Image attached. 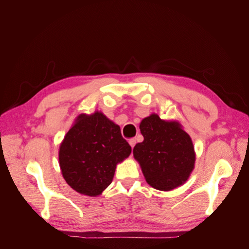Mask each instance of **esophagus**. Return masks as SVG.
I'll return each instance as SVG.
<instances>
[{
  "label": "esophagus",
  "mask_w": 249,
  "mask_h": 249,
  "mask_svg": "<svg viewBox=\"0 0 249 249\" xmlns=\"http://www.w3.org/2000/svg\"><path fill=\"white\" fill-rule=\"evenodd\" d=\"M129 143H130V145L132 146V148L135 146V144H136V139H130V141H129Z\"/></svg>",
  "instance_id": "esophagus-1"
}]
</instances>
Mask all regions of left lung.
Segmentation results:
<instances>
[{
    "label": "left lung",
    "instance_id": "obj_1",
    "mask_svg": "<svg viewBox=\"0 0 249 249\" xmlns=\"http://www.w3.org/2000/svg\"><path fill=\"white\" fill-rule=\"evenodd\" d=\"M143 140L133 149L146 182L155 189L169 191L183 185L194 168L195 153L189 135L178 122L157 114L142 119Z\"/></svg>",
    "mask_w": 249,
    "mask_h": 249
}]
</instances>
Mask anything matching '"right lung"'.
I'll use <instances>...</instances> for the list:
<instances>
[{"instance_id": "add662e5", "label": "right lung", "mask_w": 249, "mask_h": 249, "mask_svg": "<svg viewBox=\"0 0 249 249\" xmlns=\"http://www.w3.org/2000/svg\"><path fill=\"white\" fill-rule=\"evenodd\" d=\"M131 152L119 125L96 111L77 117L60 145L59 165L73 190L97 196L112 183L116 165Z\"/></svg>"}]
</instances>
